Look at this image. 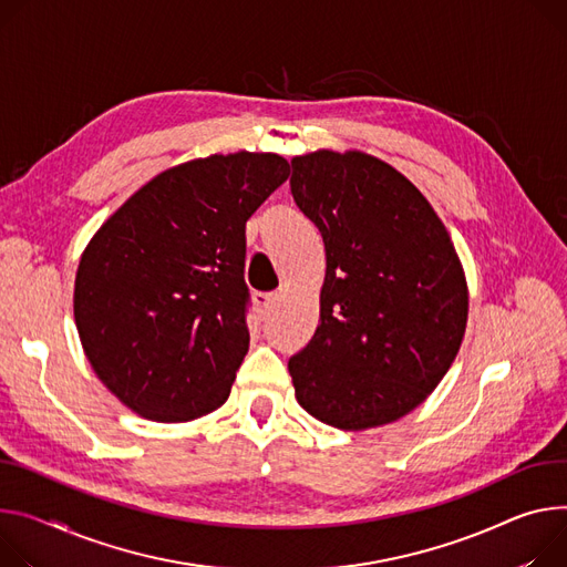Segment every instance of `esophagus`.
Instances as JSON below:
<instances>
[{
	"mask_svg": "<svg viewBox=\"0 0 567 567\" xmlns=\"http://www.w3.org/2000/svg\"><path fill=\"white\" fill-rule=\"evenodd\" d=\"M276 300H278V293H274V291H260V293H255V305H257V310H260L262 317H269V312L274 310Z\"/></svg>",
	"mask_w": 567,
	"mask_h": 567,
	"instance_id": "esophagus-1",
	"label": "esophagus"
}]
</instances>
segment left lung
<instances>
[{
  "label": "left lung",
  "instance_id": "1",
  "mask_svg": "<svg viewBox=\"0 0 567 567\" xmlns=\"http://www.w3.org/2000/svg\"><path fill=\"white\" fill-rule=\"evenodd\" d=\"M291 169L293 200L326 244L319 328L289 359L296 400L348 432L393 423L454 362L466 274L430 200L384 161L321 148Z\"/></svg>",
  "mask_w": 567,
  "mask_h": 567
}]
</instances>
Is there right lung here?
<instances>
[{"label": "right lung", "mask_w": 567, "mask_h": 567, "mask_svg": "<svg viewBox=\"0 0 567 567\" xmlns=\"http://www.w3.org/2000/svg\"><path fill=\"white\" fill-rule=\"evenodd\" d=\"M289 178L278 153H228L140 187L85 246L74 321L96 378L135 414L221 406L248 352L246 221Z\"/></svg>", "instance_id": "add662e5"}]
</instances>
